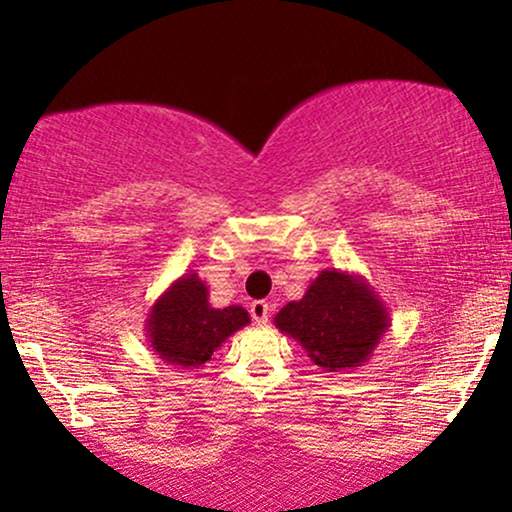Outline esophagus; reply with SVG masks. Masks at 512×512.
<instances>
[{"label":"esophagus","instance_id":"1","mask_svg":"<svg viewBox=\"0 0 512 512\" xmlns=\"http://www.w3.org/2000/svg\"><path fill=\"white\" fill-rule=\"evenodd\" d=\"M251 319L256 321L258 326H263V324H268V317H270V305L265 303V300H254V303H251Z\"/></svg>","mask_w":512,"mask_h":512}]
</instances>
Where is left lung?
<instances>
[{
  "instance_id": "1",
  "label": "left lung",
  "mask_w": 512,
  "mask_h": 512,
  "mask_svg": "<svg viewBox=\"0 0 512 512\" xmlns=\"http://www.w3.org/2000/svg\"><path fill=\"white\" fill-rule=\"evenodd\" d=\"M275 326L296 340L317 366L340 373L363 366L373 356L391 317L359 272L326 268L312 279L303 298L279 310Z\"/></svg>"
}]
</instances>
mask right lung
Listing matches in <instances>:
<instances>
[{
    "label": "right lung",
    "instance_id": "right-lung-1",
    "mask_svg": "<svg viewBox=\"0 0 512 512\" xmlns=\"http://www.w3.org/2000/svg\"><path fill=\"white\" fill-rule=\"evenodd\" d=\"M242 305H209V289L198 272H186L160 293L146 314L144 331L153 352L179 368H200L235 331L249 324Z\"/></svg>",
    "mask_w": 512,
    "mask_h": 512
}]
</instances>
